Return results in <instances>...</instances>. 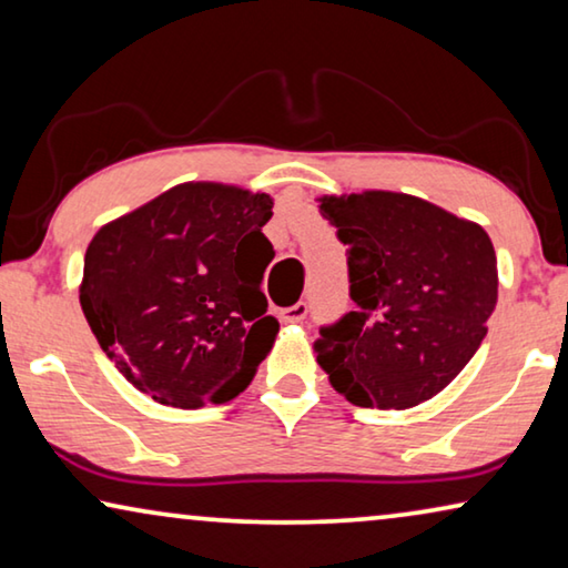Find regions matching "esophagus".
<instances>
[{
  "instance_id": "esophagus-1",
  "label": "esophagus",
  "mask_w": 568,
  "mask_h": 568,
  "mask_svg": "<svg viewBox=\"0 0 568 568\" xmlns=\"http://www.w3.org/2000/svg\"><path fill=\"white\" fill-rule=\"evenodd\" d=\"M308 316V306L303 301H298L295 303V306H291V308H285L283 313H281V318L285 321V324H301L303 318Z\"/></svg>"
}]
</instances>
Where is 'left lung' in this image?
<instances>
[{"label": "left lung", "mask_w": 568, "mask_h": 568, "mask_svg": "<svg viewBox=\"0 0 568 568\" xmlns=\"http://www.w3.org/2000/svg\"><path fill=\"white\" fill-rule=\"evenodd\" d=\"M349 252L357 303L313 344L328 383L362 408H413L479 349L497 306V257L479 224L395 191L318 196Z\"/></svg>", "instance_id": "8db88e82"}]
</instances>
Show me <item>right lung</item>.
I'll return each instance as SVG.
<instances>
[{
    "label": "right lung",
    "instance_id": "1",
    "mask_svg": "<svg viewBox=\"0 0 568 568\" xmlns=\"http://www.w3.org/2000/svg\"><path fill=\"white\" fill-rule=\"evenodd\" d=\"M270 216V193L189 181L94 234L81 308L138 390L201 408L252 383L281 328L260 287L275 257L262 234Z\"/></svg>",
    "mask_w": 568,
    "mask_h": 568
}]
</instances>
